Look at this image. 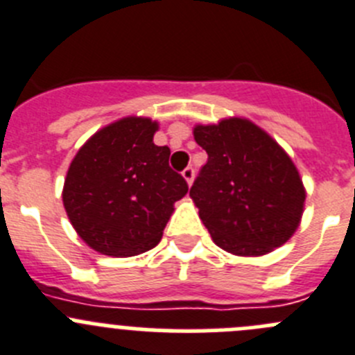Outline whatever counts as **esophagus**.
<instances>
[{"instance_id":"esophagus-1","label":"esophagus","mask_w":355,"mask_h":355,"mask_svg":"<svg viewBox=\"0 0 355 355\" xmlns=\"http://www.w3.org/2000/svg\"><path fill=\"white\" fill-rule=\"evenodd\" d=\"M183 178H184V181H187L188 183V187H191V183H193V178H195V171H193V167H187L183 171Z\"/></svg>"}]
</instances>
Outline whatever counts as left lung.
Returning a JSON list of instances; mask_svg holds the SVG:
<instances>
[{
	"instance_id": "left-lung-1",
	"label": "left lung",
	"mask_w": 355,
	"mask_h": 355,
	"mask_svg": "<svg viewBox=\"0 0 355 355\" xmlns=\"http://www.w3.org/2000/svg\"><path fill=\"white\" fill-rule=\"evenodd\" d=\"M207 151L190 190L216 245L235 256H263L293 237L306 191L291 157L248 118L195 125Z\"/></svg>"
}]
</instances>
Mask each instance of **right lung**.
<instances>
[{"instance_id":"right-lung-1","label":"right lung","mask_w":355,"mask_h":355,"mask_svg":"<svg viewBox=\"0 0 355 355\" xmlns=\"http://www.w3.org/2000/svg\"><path fill=\"white\" fill-rule=\"evenodd\" d=\"M158 123L125 116L97 130L74 155L62 204L83 242L106 256H136L160 242L174 204L188 193L157 146Z\"/></svg>"}]
</instances>
